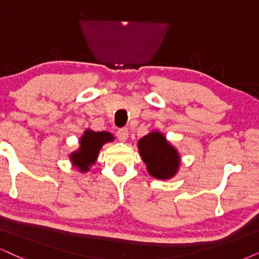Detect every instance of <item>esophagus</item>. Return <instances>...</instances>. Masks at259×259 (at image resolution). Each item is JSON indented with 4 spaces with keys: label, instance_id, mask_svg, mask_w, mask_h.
<instances>
[{
    "label": "esophagus",
    "instance_id": "esophagus-1",
    "mask_svg": "<svg viewBox=\"0 0 259 259\" xmlns=\"http://www.w3.org/2000/svg\"><path fill=\"white\" fill-rule=\"evenodd\" d=\"M117 137H118V140L122 141V142H125L127 137H129V132H127V129H119L118 132H117Z\"/></svg>",
    "mask_w": 259,
    "mask_h": 259
}]
</instances>
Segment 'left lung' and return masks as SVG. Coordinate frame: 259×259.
<instances>
[{
  "label": "left lung",
  "instance_id": "8db88e82",
  "mask_svg": "<svg viewBox=\"0 0 259 259\" xmlns=\"http://www.w3.org/2000/svg\"><path fill=\"white\" fill-rule=\"evenodd\" d=\"M140 155L147 171L156 179H169L176 176L181 165L179 153L159 132H152L139 140Z\"/></svg>",
  "mask_w": 259,
  "mask_h": 259
}]
</instances>
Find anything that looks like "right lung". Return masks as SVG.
Returning <instances> with one entry per match:
<instances>
[{
  "mask_svg": "<svg viewBox=\"0 0 259 259\" xmlns=\"http://www.w3.org/2000/svg\"><path fill=\"white\" fill-rule=\"evenodd\" d=\"M113 140L114 137L111 133L84 130L80 139V148L70 154V161L75 167L80 169V172L90 171L91 166L97 161L101 147L107 142H112Z\"/></svg>",
  "mask_w": 259,
  "mask_h": 259,
  "instance_id": "add662e5",
  "label": "right lung"
}]
</instances>
